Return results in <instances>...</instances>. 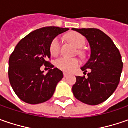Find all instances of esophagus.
Segmentation results:
<instances>
[{
    "instance_id": "obj_1",
    "label": "esophagus",
    "mask_w": 128,
    "mask_h": 128,
    "mask_svg": "<svg viewBox=\"0 0 128 128\" xmlns=\"http://www.w3.org/2000/svg\"><path fill=\"white\" fill-rule=\"evenodd\" d=\"M63 76H64V77H65V78H67L68 75V73H66V72H64V73H63Z\"/></svg>"
}]
</instances>
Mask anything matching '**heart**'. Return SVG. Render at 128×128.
Wrapping results in <instances>:
<instances>
[{"label": "heart", "mask_w": 128, "mask_h": 128, "mask_svg": "<svg viewBox=\"0 0 128 128\" xmlns=\"http://www.w3.org/2000/svg\"><path fill=\"white\" fill-rule=\"evenodd\" d=\"M68 40L74 45L77 48H81L86 44V38L80 33L72 32L67 36ZM60 50V39L59 37H56L52 39L50 44V52L52 56H56ZM80 64L79 60L76 58H61L56 61V66L65 72H70Z\"/></svg>", "instance_id": "obj_1"}]
</instances>
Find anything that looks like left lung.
Instances as JSON below:
<instances>
[{"label": "left lung", "mask_w": 128, "mask_h": 128, "mask_svg": "<svg viewBox=\"0 0 128 128\" xmlns=\"http://www.w3.org/2000/svg\"><path fill=\"white\" fill-rule=\"evenodd\" d=\"M86 38L90 58L81 70L88 77L77 76L72 86L76 98L90 106L100 104L115 92L120 82L123 63L119 50L106 33L96 28H72Z\"/></svg>", "instance_id": "8db88e82"}]
</instances>
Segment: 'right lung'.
I'll return each instance as SVG.
<instances>
[{"label":"right lung","mask_w":128,"mask_h":128,"mask_svg":"<svg viewBox=\"0 0 128 128\" xmlns=\"http://www.w3.org/2000/svg\"><path fill=\"white\" fill-rule=\"evenodd\" d=\"M68 28L45 27L23 38L9 58L8 78L15 93L23 102L36 105L50 99L63 73L50 62V44L54 38ZM42 64L50 70L46 75L40 70Z\"/></svg>","instance_id":"1"}]
</instances>
